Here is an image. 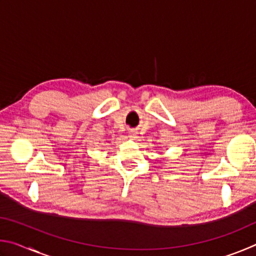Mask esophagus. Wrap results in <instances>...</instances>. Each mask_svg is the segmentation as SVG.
Here are the masks:
<instances>
[{"mask_svg":"<svg viewBox=\"0 0 256 256\" xmlns=\"http://www.w3.org/2000/svg\"><path fill=\"white\" fill-rule=\"evenodd\" d=\"M131 138H136V133H134L133 131L131 132Z\"/></svg>","mask_w":256,"mask_h":256,"instance_id":"34e87169","label":"esophagus"}]
</instances>
